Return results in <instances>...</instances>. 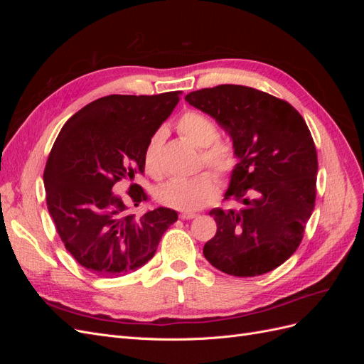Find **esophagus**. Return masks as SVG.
I'll return each instance as SVG.
<instances>
[{
  "label": "esophagus",
  "mask_w": 364,
  "mask_h": 364,
  "mask_svg": "<svg viewBox=\"0 0 364 364\" xmlns=\"http://www.w3.org/2000/svg\"><path fill=\"white\" fill-rule=\"evenodd\" d=\"M179 217L182 218V220H191V218H196L197 217V214H194V213H181L179 214Z\"/></svg>",
  "instance_id": "1"
}]
</instances>
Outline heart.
<instances>
[{
  "label": "heart",
  "instance_id": "b5f03b06",
  "mask_svg": "<svg viewBox=\"0 0 364 364\" xmlns=\"http://www.w3.org/2000/svg\"><path fill=\"white\" fill-rule=\"evenodd\" d=\"M181 134L193 144L202 149L200 164L213 168L222 179L229 178L238 165V153L229 139L218 138V127L213 118L202 112L188 111L179 121ZM164 142V130L153 134L144 149V167L153 178H162L164 167L161 161V149ZM213 171H200L191 178H176L158 186L156 200L165 206L181 211H197L211 203L218 194V181Z\"/></svg>",
  "mask_w": 364,
  "mask_h": 364
}]
</instances>
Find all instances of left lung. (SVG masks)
<instances>
[{"label":"left lung","mask_w":364,"mask_h":364,"mask_svg":"<svg viewBox=\"0 0 364 364\" xmlns=\"http://www.w3.org/2000/svg\"><path fill=\"white\" fill-rule=\"evenodd\" d=\"M232 138L238 165L225 200L214 208L217 232L205 258L234 277H258L279 267L299 247L316 202L317 151L305 119L267 92L218 85L185 95Z\"/></svg>","instance_id":"left-lung-1"}]
</instances>
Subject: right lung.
Here are the masks:
<instances>
[{
	"instance_id": "obj_1",
	"label": "right lung",
	"mask_w": 364,
	"mask_h": 364,
	"mask_svg": "<svg viewBox=\"0 0 364 364\" xmlns=\"http://www.w3.org/2000/svg\"><path fill=\"white\" fill-rule=\"evenodd\" d=\"M179 95L102 97L74 114L54 141L43 171L48 213L73 258L98 277H124L144 266L178 220L164 206L132 211L112 188L144 173L147 141ZM127 196L135 208L149 200L136 183Z\"/></svg>"
}]
</instances>
